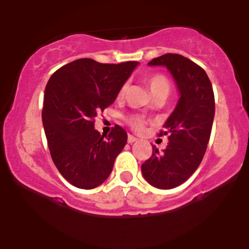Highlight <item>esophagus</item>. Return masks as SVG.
Here are the masks:
<instances>
[{"mask_svg":"<svg viewBox=\"0 0 249 249\" xmlns=\"http://www.w3.org/2000/svg\"><path fill=\"white\" fill-rule=\"evenodd\" d=\"M137 142L136 137H133V136H131V134H128V137H127V142H128V144H132V142Z\"/></svg>","mask_w":249,"mask_h":249,"instance_id":"obj_1","label":"esophagus"}]
</instances>
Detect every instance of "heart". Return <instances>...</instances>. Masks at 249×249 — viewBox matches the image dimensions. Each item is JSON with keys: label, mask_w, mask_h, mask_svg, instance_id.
<instances>
[{"label": "heart", "mask_w": 249, "mask_h": 249, "mask_svg": "<svg viewBox=\"0 0 249 249\" xmlns=\"http://www.w3.org/2000/svg\"><path fill=\"white\" fill-rule=\"evenodd\" d=\"M146 83L154 97L158 96L159 93L161 92H166L167 95L168 92H170V82H168L166 77L161 75V73H153V75H150L146 78ZM126 89H127L126 84L123 85L121 90H119V95L121 96L124 95V93L126 92ZM127 123L132 130L142 131L145 125V118L141 115H133L128 117Z\"/></svg>", "instance_id": "obj_1"}]
</instances>
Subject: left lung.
<instances>
[{"label":"left lung","instance_id":"left-lung-1","mask_svg":"<svg viewBox=\"0 0 249 249\" xmlns=\"http://www.w3.org/2000/svg\"><path fill=\"white\" fill-rule=\"evenodd\" d=\"M148 65H164L172 73L180 98L159 137L168 138L165 150L152 145V156L142 165L148 184L171 190L185 182L199 167L212 131L215 103L212 83L201 67L178 53L153 58Z\"/></svg>","mask_w":249,"mask_h":249}]
</instances>
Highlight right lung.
Wrapping results in <instances>:
<instances>
[{
  "instance_id": "obj_1",
  "label": "right lung",
  "mask_w": 249,
  "mask_h": 249,
  "mask_svg": "<svg viewBox=\"0 0 249 249\" xmlns=\"http://www.w3.org/2000/svg\"><path fill=\"white\" fill-rule=\"evenodd\" d=\"M137 64L79 58L50 77L44 91L43 126L53 164L73 186L91 190L112 172L127 133L115 125L104 138L95 130V118L115 102Z\"/></svg>"
}]
</instances>
